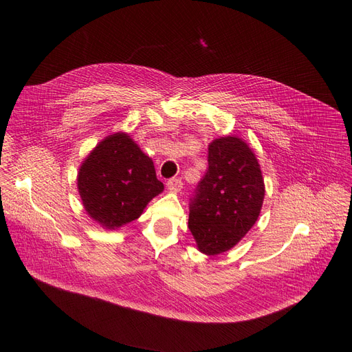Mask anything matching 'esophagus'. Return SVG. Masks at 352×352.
Masks as SVG:
<instances>
[{
  "instance_id": "34e87169",
  "label": "esophagus",
  "mask_w": 352,
  "mask_h": 352,
  "mask_svg": "<svg viewBox=\"0 0 352 352\" xmlns=\"http://www.w3.org/2000/svg\"><path fill=\"white\" fill-rule=\"evenodd\" d=\"M166 188L171 192H179L182 190V181L179 178H171L166 181Z\"/></svg>"
}]
</instances>
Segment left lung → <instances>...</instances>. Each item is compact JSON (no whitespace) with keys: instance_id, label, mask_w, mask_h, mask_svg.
<instances>
[{"instance_id":"left-lung-1","label":"left lung","mask_w":352,"mask_h":352,"mask_svg":"<svg viewBox=\"0 0 352 352\" xmlns=\"http://www.w3.org/2000/svg\"><path fill=\"white\" fill-rule=\"evenodd\" d=\"M265 187L260 164L245 141L221 137L208 145V170L190 202L188 228L202 254H223L252 228Z\"/></svg>"}]
</instances>
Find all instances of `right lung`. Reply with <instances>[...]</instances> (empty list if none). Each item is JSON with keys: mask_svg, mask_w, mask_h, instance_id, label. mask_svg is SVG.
<instances>
[{"mask_svg": "<svg viewBox=\"0 0 352 352\" xmlns=\"http://www.w3.org/2000/svg\"><path fill=\"white\" fill-rule=\"evenodd\" d=\"M77 187L87 214L104 230H117L137 219L164 184L133 138L116 133L82 161Z\"/></svg>", "mask_w": 352, "mask_h": 352, "instance_id": "1", "label": "right lung"}]
</instances>
